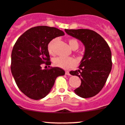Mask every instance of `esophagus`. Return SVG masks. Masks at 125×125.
<instances>
[{"instance_id":"obj_1","label":"esophagus","mask_w":125,"mask_h":125,"mask_svg":"<svg viewBox=\"0 0 125 125\" xmlns=\"http://www.w3.org/2000/svg\"><path fill=\"white\" fill-rule=\"evenodd\" d=\"M65 74L66 75H70V73L69 71H65Z\"/></svg>"}]
</instances>
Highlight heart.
I'll use <instances>...</instances> for the list:
<instances>
[{"instance_id": "b5f03b06", "label": "heart", "mask_w": 125, "mask_h": 125, "mask_svg": "<svg viewBox=\"0 0 125 125\" xmlns=\"http://www.w3.org/2000/svg\"><path fill=\"white\" fill-rule=\"evenodd\" d=\"M57 42V39H53L49 42L47 45V49L51 55L54 54L53 51V46L55 43ZM68 44L70 47L73 50H76L79 47L78 41L75 39H70L68 40ZM53 65L55 66L59 67V68H63V69H68L74 66L76 61L72 57H56L53 60Z\"/></svg>"}]
</instances>
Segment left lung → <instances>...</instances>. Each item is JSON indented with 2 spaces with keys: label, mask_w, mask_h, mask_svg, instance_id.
I'll list each match as a JSON object with an SVG mask.
<instances>
[{
  "label": "left lung",
  "mask_w": 125,
  "mask_h": 125,
  "mask_svg": "<svg viewBox=\"0 0 125 125\" xmlns=\"http://www.w3.org/2000/svg\"><path fill=\"white\" fill-rule=\"evenodd\" d=\"M68 35L81 41L85 52L78 70L71 71L72 75L81 78V83L74 93L83 98L94 96L104 86L112 70V53L107 42L101 35L87 29L65 30Z\"/></svg>",
  "instance_id": "1"
}]
</instances>
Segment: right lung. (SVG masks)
<instances>
[{
  "instance_id": "right-lung-1",
  "label": "right lung",
  "mask_w": 125,
  "mask_h": 125,
  "mask_svg": "<svg viewBox=\"0 0 125 125\" xmlns=\"http://www.w3.org/2000/svg\"><path fill=\"white\" fill-rule=\"evenodd\" d=\"M65 33L53 27L31 28L19 37L11 52V72L20 90L27 97L39 100L51 91L56 78L65 74L59 67L42 70L41 64L50 65L47 49L49 42Z\"/></svg>"
}]
</instances>
